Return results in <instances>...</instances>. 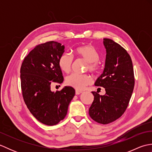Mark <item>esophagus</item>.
<instances>
[{
	"mask_svg": "<svg viewBox=\"0 0 152 152\" xmlns=\"http://www.w3.org/2000/svg\"><path fill=\"white\" fill-rule=\"evenodd\" d=\"M82 93V91H77V90H76V92H75V93H76V95H80V94H81Z\"/></svg>",
	"mask_w": 152,
	"mask_h": 152,
	"instance_id": "34e87169",
	"label": "esophagus"
}]
</instances>
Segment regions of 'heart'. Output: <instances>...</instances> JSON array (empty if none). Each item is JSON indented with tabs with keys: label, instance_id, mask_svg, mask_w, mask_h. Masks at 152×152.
I'll return each mask as SVG.
<instances>
[{
	"label": "heart",
	"instance_id": "b5f03b06",
	"mask_svg": "<svg viewBox=\"0 0 152 152\" xmlns=\"http://www.w3.org/2000/svg\"><path fill=\"white\" fill-rule=\"evenodd\" d=\"M74 51L76 56L88 62L87 69L90 72L95 74L100 72L101 67L98 61L100 59V53L93 45H81L74 48ZM72 64L73 57L66 53L61 55L58 59V65L60 69L65 73H69L71 70ZM91 78L88 74H72L66 78V84L78 91H82L86 86L91 84Z\"/></svg>",
	"mask_w": 152,
	"mask_h": 152
}]
</instances>
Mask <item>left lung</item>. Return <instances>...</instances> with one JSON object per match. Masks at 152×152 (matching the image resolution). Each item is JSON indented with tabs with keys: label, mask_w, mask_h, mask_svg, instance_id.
I'll return each instance as SVG.
<instances>
[{
	"label": "left lung",
	"mask_w": 152,
	"mask_h": 152,
	"mask_svg": "<svg viewBox=\"0 0 152 152\" xmlns=\"http://www.w3.org/2000/svg\"><path fill=\"white\" fill-rule=\"evenodd\" d=\"M105 67L95 83L105 89L104 95L92 91L94 101L89 110L93 120L108 124L120 118L127 109L134 86L133 63L127 51L119 44L104 38Z\"/></svg>",
	"instance_id": "obj_1"
}]
</instances>
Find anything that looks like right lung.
Here are the masks:
<instances>
[{"mask_svg":"<svg viewBox=\"0 0 152 152\" xmlns=\"http://www.w3.org/2000/svg\"><path fill=\"white\" fill-rule=\"evenodd\" d=\"M64 46L54 41L38 44L24 58L20 69L21 87L25 104L34 117L47 125H55L65 118L75 95L72 87L52 92L51 84L64 78L58 59Z\"/></svg>","mask_w":152,"mask_h":152,"instance_id":"right-lung-1","label":"right lung"}]
</instances>
